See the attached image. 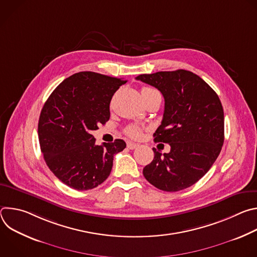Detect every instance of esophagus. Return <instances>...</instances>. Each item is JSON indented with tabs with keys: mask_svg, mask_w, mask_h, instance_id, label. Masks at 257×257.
<instances>
[{
	"mask_svg": "<svg viewBox=\"0 0 257 257\" xmlns=\"http://www.w3.org/2000/svg\"><path fill=\"white\" fill-rule=\"evenodd\" d=\"M138 144L137 143H134V142H127V148L129 149V150H135V149H137L138 148Z\"/></svg>",
	"mask_w": 257,
	"mask_h": 257,
	"instance_id": "1",
	"label": "esophagus"
}]
</instances>
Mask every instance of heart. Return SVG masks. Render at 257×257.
Returning <instances> with one entry per match:
<instances>
[{"mask_svg": "<svg viewBox=\"0 0 257 257\" xmlns=\"http://www.w3.org/2000/svg\"><path fill=\"white\" fill-rule=\"evenodd\" d=\"M156 91L155 89L153 88H150V87H143L141 89V93L142 94H146V93H151V92H154ZM125 133L131 137V138H140L141 135H142V130L138 127V126H135V125H130L126 128L125 130Z\"/></svg>", "mask_w": 257, "mask_h": 257, "instance_id": "obj_1", "label": "heart"}]
</instances>
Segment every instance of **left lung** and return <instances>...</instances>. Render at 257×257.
I'll list each match as a JSON object with an SVG mask.
<instances>
[{
  "mask_svg": "<svg viewBox=\"0 0 257 257\" xmlns=\"http://www.w3.org/2000/svg\"><path fill=\"white\" fill-rule=\"evenodd\" d=\"M158 88L165 98L162 124L155 141L169 143L171 151L155 158L143 175L167 192L192 186L211 168L224 144V109L215 91L187 70L161 71L136 77Z\"/></svg>",
  "mask_w": 257,
  "mask_h": 257,
  "instance_id": "obj_1",
  "label": "left lung"
}]
</instances>
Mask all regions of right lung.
Masks as SVG:
<instances>
[{"label": "right lung", "instance_id": "right-lung-1", "mask_svg": "<svg viewBox=\"0 0 257 257\" xmlns=\"http://www.w3.org/2000/svg\"><path fill=\"white\" fill-rule=\"evenodd\" d=\"M127 81L99 73H75L60 83L44 104L39 139L54 175L75 190L93 189L108 177L114 156L126 148L122 139L95 143L91 131L109 119V102Z\"/></svg>", "mask_w": 257, "mask_h": 257}]
</instances>
